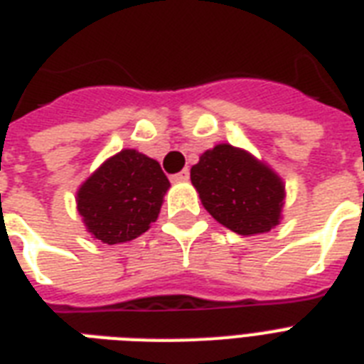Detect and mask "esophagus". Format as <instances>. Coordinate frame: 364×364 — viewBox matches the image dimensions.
<instances>
[{
	"instance_id": "obj_1",
	"label": "esophagus",
	"mask_w": 364,
	"mask_h": 364,
	"mask_svg": "<svg viewBox=\"0 0 364 364\" xmlns=\"http://www.w3.org/2000/svg\"><path fill=\"white\" fill-rule=\"evenodd\" d=\"M188 176H191V171L185 168V170H181L179 173H176V176H171V181H187Z\"/></svg>"
}]
</instances>
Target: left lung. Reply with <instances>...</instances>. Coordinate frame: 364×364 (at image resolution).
Masks as SVG:
<instances>
[{
    "instance_id": "left-lung-1",
    "label": "left lung",
    "mask_w": 364,
    "mask_h": 364,
    "mask_svg": "<svg viewBox=\"0 0 364 364\" xmlns=\"http://www.w3.org/2000/svg\"><path fill=\"white\" fill-rule=\"evenodd\" d=\"M191 181L213 219L238 235H262L279 225L284 200L281 177L231 145L206 151Z\"/></svg>"
}]
</instances>
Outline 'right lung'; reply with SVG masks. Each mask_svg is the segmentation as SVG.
I'll return each instance as SVG.
<instances>
[{
	"label": "right lung",
	"instance_id": "1",
	"mask_svg": "<svg viewBox=\"0 0 364 364\" xmlns=\"http://www.w3.org/2000/svg\"><path fill=\"white\" fill-rule=\"evenodd\" d=\"M170 188L156 160L127 149L102 164L77 191V212L87 231L105 244H120L149 231Z\"/></svg>",
	"mask_w": 364,
	"mask_h": 364
}]
</instances>
